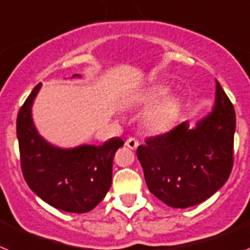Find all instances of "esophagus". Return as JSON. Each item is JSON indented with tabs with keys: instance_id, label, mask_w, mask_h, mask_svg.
Here are the masks:
<instances>
[{
	"instance_id": "obj_1",
	"label": "esophagus",
	"mask_w": 250,
	"mask_h": 250,
	"mask_svg": "<svg viewBox=\"0 0 250 250\" xmlns=\"http://www.w3.org/2000/svg\"><path fill=\"white\" fill-rule=\"evenodd\" d=\"M138 145H140V143H138V141L133 137L128 138V140L125 141V146L131 149H136L138 147Z\"/></svg>"
}]
</instances>
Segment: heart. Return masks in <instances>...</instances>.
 Masks as SVG:
<instances>
[{
    "mask_svg": "<svg viewBox=\"0 0 250 250\" xmlns=\"http://www.w3.org/2000/svg\"><path fill=\"white\" fill-rule=\"evenodd\" d=\"M170 86L157 84L146 89L137 97V103L152 105L143 116V125L155 134L170 132L179 122L182 112V101L179 95L171 94Z\"/></svg>",
    "mask_w": 250,
    "mask_h": 250,
    "instance_id": "b5f03b06",
    "label": "heart"
}]
</instances>
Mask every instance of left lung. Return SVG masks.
Returning a JSON list of instances; mask_svg holds the SVG:
<instances>
[{"instance_id":"left-lung-1","label":"left lung","mask_w":250,"mask_h":250,"mask_svg":"<svg viewBox=\"0 0 250 250\" xmlns=\"http://www.w3.org/2000/svg\"><path fill=\"white\" fill-rule=\"evenodd\" d=\"M235 112L216 80L215 104L195 127L184 122L137 148L148 190L171 208L208 200L224 185L233 167Z\"/></svg>"}]
</instances>
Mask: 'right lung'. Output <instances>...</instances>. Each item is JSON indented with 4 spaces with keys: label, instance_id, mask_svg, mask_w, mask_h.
<instances>
[{
    "label": "right lung",
    "instance_id": "1",
    "mask_svg": "<svg viewBox=\"0 0 250 250\" xmlns=\"http://www.w3.org/2000/svg\"><path fill=\"white\" fill-rule=\"evenodd\" d=\"M73 78H80L74 74ZM41 88L35 86L21 107L16 122L21 168L29 188L55 209L84 214L98 205L112 185L113 157L125 145L119 137L102 146L82 145L62 148L39 134L32 104Z\"/></svg>",
    "mask_w": 250,
    "mask_h": 250
}]
</instances>
